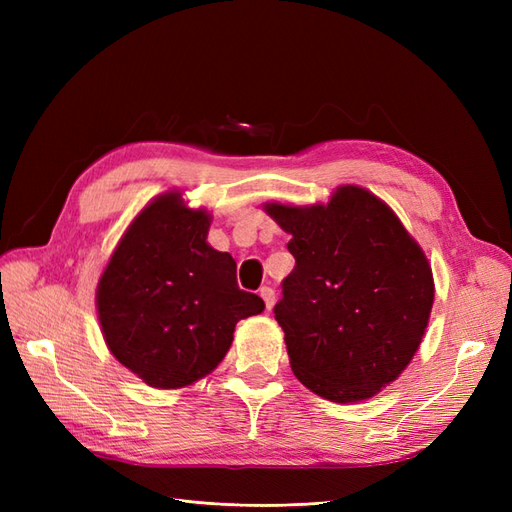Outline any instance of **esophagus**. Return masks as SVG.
<instances>
[{"mask_svg":"<svg viewBox=\"0 0 512 512\" xmlns=\"http://www.w3.org/2000/svg\"><path fill=\"white\" fill-rule=\"evenodd\" d=\"M260 297H262V301H265L267 309L271 312L273 305H275V290L269 288V286H262V288H260Z\"/></svg>","mask_w":512,"mask_h":512,"instance_id":"1","label":"esophagus"}]
</instances>
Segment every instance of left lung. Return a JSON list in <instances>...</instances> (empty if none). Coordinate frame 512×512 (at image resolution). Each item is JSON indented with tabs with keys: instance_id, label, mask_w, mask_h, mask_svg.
Returning a JSON list of instances; mask_svg holds the SVG:
<instances>
[{
	"instance_id": "8db88e82",
	"label": "left lung",
	"mask_w": 512,
	"mask_h": 512,
	"mask_svg": "<svg viewBox=\"0 0 512 512\" xmlns=\"http://www.w3.org/2000/svg\"><path fill=\"white\" fill-rule=\"evenodd\" d=\"M262 207L297 260L273 309L294 376L335 404L378 395L429 324L436 286L423 247L361 185H339L329 203Z\"/></svg>"
}]
</instances>
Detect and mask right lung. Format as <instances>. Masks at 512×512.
<instances>
[{
	"label": "right lung",
	"mask_w": 512,
	"mask_h": 512,
	"mask_svg": "<svg viewBox=\"0 0 512 512\" xmlns=\"http://www.w3.org/2000/svg\"><path fill=\"white\" fill-rule=\"evenodd\" d=\"M211 213L168 190L123 230L96 288L115 359L153 389H183L222 363L237 322L265 309L239 290L237 262L207 243Z\"/></svg>",
	"instance_id": "obj_1"
}]
</instances>
